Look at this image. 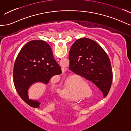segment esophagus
I'll use <instances>...</instances> for the list:
<instances>
[{"label": "esophagus", "instance_id": "34e87169", "mask_svg": "<svg viewBox=\"0 0 131 131\" xmlns=\"http://www.w3.org/2000/svg\"><path fill=\"white\" fill-rule=\"evenodd\" d=\"M61 70H62V72L63 73H65L67 71V69L66 68H64V67H62V68L61 69Z\"/></svg>", "mask_w": 131, "mask_h": 131}]
</instances>
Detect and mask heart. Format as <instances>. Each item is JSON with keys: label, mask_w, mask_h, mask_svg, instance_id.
I'll return each instance as SVG.
<instances>
[{"label": "heart", "mask_w": 131, "mask_h": 131, "mask_svg": "<svg viewBox=\"0 0 131 131\" xmlns=\"http://www.w3.org/2000/svg\"><path fill=\"white\" fill-rule=\"evenodd\" d=\"M86 82L79 77H72L67 83L65 89L61 92L62 98L67 100H75L79 97V92L86 85Z\"/></svg>", "instance_id": "obj_1"}]
</instances>
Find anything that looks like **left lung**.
<instances>
[{"mask_svg": "<svg viewBox=\"0 0 131 131\" xmlns=\"http://www.w3.org/2000/svg\"><path fill=\"white\" fill-rule=\"evenodd\" d=\"M69 60L70 70L93 83L107 96L113 72L108 55L97 43L85 37L76 40L71 46Z\"/></svg>", "mask_w": 131, "mask_h": 131, "instance_id": "left-lung-1", "label": "left lung"}]
</instances>
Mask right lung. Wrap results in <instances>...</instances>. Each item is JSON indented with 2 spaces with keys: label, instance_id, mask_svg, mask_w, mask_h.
<instances>
[{
  "label": "right lung",
  "instance_id": "obj_1",
  "mask_svg": "<svg viewBox=\"0 0 131 131\" xmlns=\"http://www.w3.org/2000/svg\"><path fill=\"white\" fill-rule=\"evenodd\" d=\"M61 74L51 48L42 40L29 41L21 49L14 64L13 78L16 90L25 102L39 108L40 102L29 99L28 90L32 84L48 83L53 75Z\"/></svg>",
  "mask_w": 131,
  "mask_h": 131
}]
</instances>
